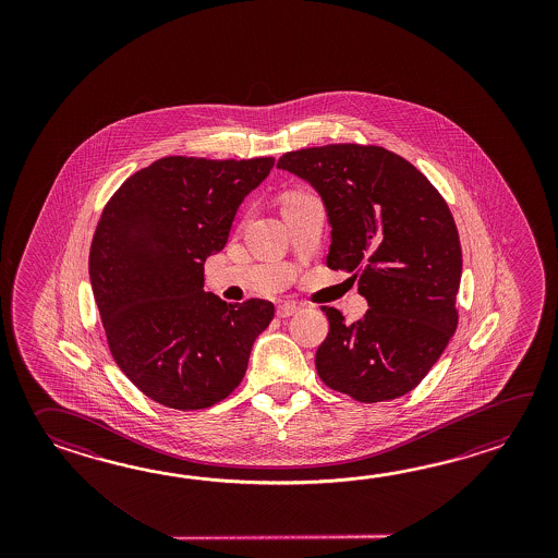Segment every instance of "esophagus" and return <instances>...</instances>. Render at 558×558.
I'll list each match as a JSON object with an SVG mask.
<instances>
[{
  "label": "esophagus",
  "instance_id": "1",
  "mask_svg": "<svg viewBox=\"0 0 558 558\" xmlns=\"http://www.w3.org/2000/svg\"><path fill=\"white\" fill-rule=\"evenodd\" d=\"M296 311H299V305H295V303H283V305L277 307V315H279L281 319H287V317L295 315Z\"/></svg>",
  "mask_w": 558,
  "mask_h": 558
}]
</instances>
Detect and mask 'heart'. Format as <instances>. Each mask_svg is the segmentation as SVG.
I'll return each mask as SVG.
<instances>
[{
	"label": "heart",
	"mask_w": 558,
	"mask_h": 558,
	"mask_svg": "<svg viewBox=\"0 0 558 558\" xmlns=\"http://www.w3.org/2000/svg\"><path fill=\"white\" fill-rule=\"evenodd\" d=\"M299 195H301V193H291L287 199H293V197H299Z\"/></svg>",
	"instance_id": "obj_1"
}]
</instances>
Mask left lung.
I'll use <instances>...</instances> for the list:
<instances>
[{
  "instance_id": "obj_1",
  "label": "left lung",
  "mask_w": 558,
  "mask_h": 558,
  "mask_svg": "<svg viewBox=\"0 0 558 558\" xmlns=\"http://www.w3.org/2000/svg\"><path fill=\"white\" fill-rule=\"evenodd\" d=\"M277 167L319 193L331 226L327 267L353 274L368 303L356 323L323 307L329 335L315 355L320 380L361 403L413 391L459 323L463 253L449 205L415 166L379 145L308 147Z\"/></svg>"
}]
</instances>
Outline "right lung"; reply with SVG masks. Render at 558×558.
<instances>
[{
  "label": "right lung",
  "instance_id": "right-lung-1",
  "mask_svg": "<svg viewBox=\"0 0 558 558\" xmlns=\"http://www.w3.org/2000/svg\"><path fill=\"white\" fill-rule=\"evenodd\" d=\"M274 166L169 155L104 207L89 250L95 303L118 367L155 403L207 409L245 377L274 303L205 293L203 263L226 247L239 205Z\"/></svg>",
  "mask_w": 558,
  "mask_h": 558
}]
</instances>
